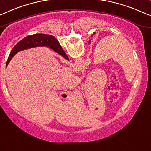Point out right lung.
<instances>
[{"label": "right lung", "mask_w": 151, "mask_h": 151, "mask_svg": "<svg viewBox=\"0 0 151 151\" xmlns=\"http://www.w3.org/2000/svg\"><path fill=\"white\" fill-rule=\"evenodd\" d=\"M37 46H47L50 47L55 51L56 53H59L63 57H66V55L62 47L60 46L59 42L53 36L49 35H43V34H35V35L28 36L24 38V39L20 40L17 42L14 47H13L9 56L8 58V60L6 62L7 66L9 63L11 61V58L14 56L19 51L24 50V49L35 47Z\"/></svg>", "instance_id": "1"}]
</instances>
